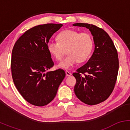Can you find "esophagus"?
<instances>
[{
  "instance_id": "esophagus-1",
  "label": "esophagus",
  "mask_w": 130,
  "mask_h": 130,
  "mask_svg": "<svg viewBox=\"0 0 130 130\" xmlns=\"http://www.w3.org/2000/svg\"><path fill=\"white\" fill-rule=\"evenodd\" d=\"M65 73H66V75L67 76H71V74H72V73H71V72H70V71H65Z\"/></svg>"
}]
</instances>
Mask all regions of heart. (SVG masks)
I'll return each mask as SVG.
<instances>
[{"label": "heart", "instance_id": "obj_1", "mask_svg": "<svg viewBox=\"0 0 130 130\" xmlns=\"http://www.w3.org/2000/svg\"><path fill=\"white\" fill-rule=\"evenodd\" d=\"M57 39L58 41L47 43V50L58 60L62 59L67 50L68 56L58 64V67L63 69L70 70L77 62L87 60L93 48V38L87 32L65 30L58 34Z\"/></svg>", "mask_w": 130, "mask_h": 130}]
</instances>
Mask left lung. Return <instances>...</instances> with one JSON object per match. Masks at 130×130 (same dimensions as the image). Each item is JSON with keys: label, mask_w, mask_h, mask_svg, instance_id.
Wrapping results in <instances>:
<instances>
[{"label": "left lung", "mask_w": 130, "mask_h": 130, "mask_svg": "<svg viewBox=\"0 0 130 130\" xmlns=\"http://www.w3.org/2000/svg\"><path fill=\"white\" fill-rule=\"evenodd\" d=\"M73 26L89 29L95 44L90 59L73 74L76 79L74 93L84 103L99 104L105 101L114 90L119 71L117 50L103 29L86 23H75Z\"/></svg>", "instance_id": "obj_1"}]
</instances>
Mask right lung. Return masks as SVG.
<instances>
[{
  "mask_svg": "<svg viewBox=\"0 0 130 130\" xmlns=\"http://www.w3.org/2000/svg\"><path fill=\"white\" fill-rule=\"evenodd\" d=\"M62 26L46 24L34 27L19 37L13 48V82L22 97L33 105L43 106L50 103L65 76L62 69L47 71L54 66L47 44Z\"/></svg>",
  "mask_w": 130,
  "mask_h": 130,
  "instance_id": "obj_1",
  "label": "right lung"
}]
</instances>
